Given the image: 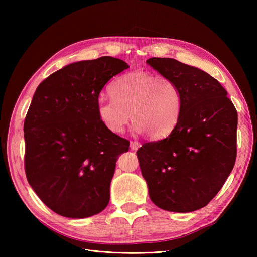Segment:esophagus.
Instances as JSON below:
<instances>
[{"label": "esophagus", "instance_id": "1", "mask_svg": "<svg viewBox=\"0 0 257 257\" xmlns=\"http://www.w3.org/2000/svg\"><path fill=\"white\" fill-rule=\"evenodd\" d=\"M139 147H141V144H139L138 142H136V141H132L131 142V149L132 150H137Z\"/></svg>", "mask_w": 257, "mask_h": 257}]
</instances>
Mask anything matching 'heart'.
I'll return each instance as SVG.
<instances>
[{"mask_svg": "<svg viewBox=\"0 0 257 257\" xmlns=\"http://www.w3.org/2000/svg\"><path fill=\"white\" fill-rule=\"evenodd\" d=\"M110 95L112 99L98 100L97 113L114 134L123 133L132 116L139 133L161 138L172 133L180 119L181 92L165 77L146 72L125 74L111 84Z\"/></svg>", "mask_w": 257, "mask_h": 257, "instance_id": "heart-1", "label": "heart"}]
</instances>
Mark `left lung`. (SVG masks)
<instances>
[{"label":"left lung","mask_w":257,"mask_h":257,"mask_svg":"<svg viewBox=\"0 0 257 257\" xmlns=\"http://www.w3.org/2000/svg\"><path fill=\"white\" fill-rule=\"evenodd\" d=\"M147 63L177 84L182 109L172 133L137 150L139 167L154 205L195 211L213 199L234 168L237 110L221 83L201 69L170 58Z\"/></svg>","instance_id":"8db88e82"}]
</instances>
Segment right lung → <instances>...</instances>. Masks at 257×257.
Here are the masks:
<instances>
[{
	"mask_svg": "<svg viewBox=\"0 0 257 257\" xmlns=\"http://www.w3.org/2000/svg\"><path fill=\"white\" fill-rule=\"evenodd\" d=\"M128 67L112 57L76 62L34 93L23 125L26 175L43 203L62 216H92L109 203L115 162L130 142L99 120L98 96Z\"/></svg>",
	"mask_w": 257,
	"mask_h": 257,
	"instance_id": "right-lung-1",
	"label": "right lung"
}]
</instances>
